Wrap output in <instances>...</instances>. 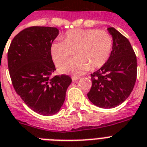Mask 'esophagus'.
<instances>
[{"label": "esophagus", "instance_id": "34e87169", "mask_svg": "<svg viewBox=\"0 0 147 147\" xmlns=\"http://www.w3.org/2000/svg\"><path fill=\"white\" fill-rule=\"evenodd\" d=\"M79 79H80V76H72V80L73 81L78 80Z\"/></svg>", "mask_w": 147, "mask_h": 147}]
</instances>
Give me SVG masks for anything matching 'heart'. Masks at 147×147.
I'll list each match as a JSON object with an SVG mask.
<instances>
[{
  "mask_svg": "<svg viewBox=\"0 0 147 147\" xmlns=\"http://www.w3.org/2000/svg\"><path fill=\"white\" fill-rule=\"evenodd\" d=\"M50 45L53 62L59 67L74 52L71 58L60 67L63 74L79 76L88 69L99 68L107 62L111 54L113 37L110 33L98 29H74Z\"/></svg>",
  "mask_w": 147,
  "mask_h": 147,
  "instance_id": "heart-1",
  "label": "heart"
}]
</instances>
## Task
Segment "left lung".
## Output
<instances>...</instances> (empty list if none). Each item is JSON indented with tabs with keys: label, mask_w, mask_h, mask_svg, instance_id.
Instances as JSON below:
<instances>
[{
	"label": "left lung",
	"mask_w": 147,
	"mask_h": 147,
	"mask_svg": "<svg viewBox=\"0 0 147 147\" xmlns=\"http://www.w3.org/2000/svg\"><path fill=\"white\" fill-rule=\"evenodd\" d=\"M113 37L108 60L91 74L92 88L87 94L91 102L101 108H113L131 93L137 79V57L130 42L114 28H107Z\"/></svg>",
	"instance_id": "1"
}]
</instances>
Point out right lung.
Here are the masks:
<instances>
[{
    "mask_svg": "<svg viewBox=\"0 0 147 147\" xmlns=\"http://www.w3.org/2000/svg\"><path fill=\"white\" fill-rule=\"evenodd\" d=\"M59 33L57 28H27L13 38L7 53L14 89L28 107L43 116L59 112L72 82L67 75L52 76L56 69L50 45Z\"/></svg>",
    "mask_w": 147,
    "mask_h": 147,
    "instance_id": "1",
    "label": "right lung"
}]
</instances>
